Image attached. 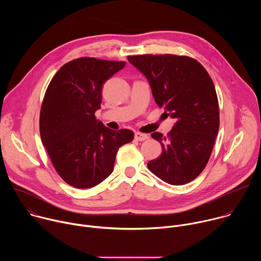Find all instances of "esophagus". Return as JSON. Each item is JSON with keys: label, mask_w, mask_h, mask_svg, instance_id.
Returning <instances> with one entry per match:
<instances>
[{"label": "esophagus", "mask_w": 261, "mask_h": 261, "mask_svg": "<svg viewBox=\"0 0 261 261\" xmlns=\"http://www.w3.org/2000/svg\"><path fill=\"white\" fill-rule=\"evenodd\" d=\"M134 137L136 140L138 141H143V140H146L148 138V135L147 134H143V133H140V132H136L134 134Z\"/></svg>", "instance_id": "obj_1"}]
</instances>
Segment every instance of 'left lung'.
<instances>
[{
	"label": "left lung",
	"instance_id": "8db88e82",
	"mask_svg": "<svg viewBox=\"0 0 261 261\" xmlns=\"http://www.w3.org/2000/svg\"><path fill=\"white\" fill-rule=\"evenodd\" d=\"M151 86L154 99L175 120L167 136L154 132L162 154L147 163L156 176L184 185L204 169L219 130L218 98L208 73L196 60L174 55L130 56Z\"/></svg>",
	"mask_w": 261,
	"mask_h": 261
}]
</instances>
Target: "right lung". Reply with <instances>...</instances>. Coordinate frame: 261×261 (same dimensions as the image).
Masks as SVG:
<instances>
[{"label":"right lung","mask_w":261,"mask_h":261,"mask_svg":"<svg viewBox=\"0 0 261 261\" xmlns=\"http://www.w3.org/2000/svg\"><path fill=\"white\" fill-rule=\"evenodd\" d=\"M125 62L80 58L53 77L40 111V135L59 175L70 186L87 189L114 170L119 148L131 142L128 129L110 130L98 121L103 84Z\"/></svg>","instance_id":"1"}]
</instances>
